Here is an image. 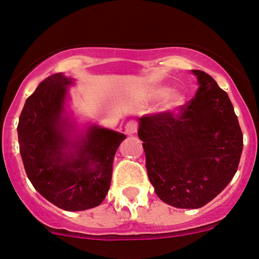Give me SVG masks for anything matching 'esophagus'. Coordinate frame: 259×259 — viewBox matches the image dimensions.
<instances>
[{
	"mask_svg": "<svg viewBox=\"0 0 259 259\" xmlns=\"http://www.w3.org/2000/svg\"><path fill=\"white\" fill-rule=\"evenodd\" d=\"M137 130H138V124L135 121H129L126 124V126H125V133H126L127 135L135 134Z\"/></svg>",
	"mask_w": 259,
	"mask_h": 259,
	"instance_id": "34e87169",
	"label": "esophagus"
}]
</instances>
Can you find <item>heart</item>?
I'll return each instance as SVG.
<instances>
[{"label":"heart","instance_id":"obj_1","mask_svg":"<svg viewBox=\"0 0 259 259\" xmlns=\"http://www.w3.org/2000/svg\"><path fill=\"white\" fill-rule=\"evenodd\" d=\"M148 97L150 99H157V98L162 97L159 108L162 113H176L186 103V94L184 91H181V89L168 91L166 85L152 87L148 92Z\"/></svg>","mask_w":259,"mask_h":259}]
</instances>
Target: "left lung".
I'll return each instance as SVG.
<instances>
[{
  "mask_svg": "<svg viewBox=\"0 0 259 259\" xmlns=\"http://www.w3.org/2000/svg\"><path fill=\"white\" fill-rule=\"evenodd\" d=\"M198 89L178 115L139 118L146 170L155 194L178 208H200L230 184L238 168L243 135L227 93L202 70Z\"/></svg>",
  "mask_w": 259,
  "mask_h": 259,
  "instance_id": "8db88e82",
  "label": "left lung"
}]
</instances>
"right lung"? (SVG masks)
<instances>
[{
  "mask_svg": "<svg viewBox=\"0 0 259 259\" xmlns=\"http://www.w3.org/2000/svg\"><path fill=\"white\" fill-rule=\"evenodd\" d=\"M72 84L62 73L46 78L27 98L17 133L34 189L57 207L83 211L107 196L114 155L126 137L97 125L78 129L65 109Z\"/></svg>",
  "mask_w": 259,
  "mask_h": 259,
  "instance_id": "1",
  "label": "right lung"
}]
</instances>
